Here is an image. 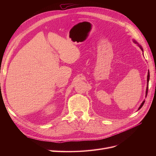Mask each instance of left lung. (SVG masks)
Listing matches in <instances>:
<instances>
[{
  "label": "left lung",
  "instance_id": "8db88e82",
  "mask_svg": "<svg viewBox=\"0 0 156 156\" xmlns=\"http://www.w3.org/2000/svg\"><path fill=\"white\" fill-rule=\"evenodd\" d=\"M133 41L134 42L135 44H137V45L140 48V49L142 50V51L143 52V48L142 47H141V45H139L137 42H136L135 40H133ZM149 80H150V73H149V71H148V75H147V87H146V96H147V94H148V82H149ZM144 102H145V101L144 100L143 101V103H141V105H140V107H139V108H138V110H139L140 108L142 107L143 106V105H144Z\"/></svg>",
  "mask_w": 156,
  "mask_h": 156
}]
</instances>
